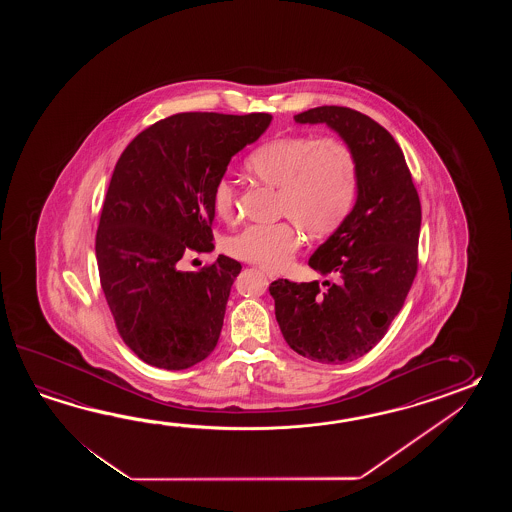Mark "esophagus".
Listing matches in <instances>:
<instances>
[{"label": "esophagus", "mask_w": 512, "mask_h": 512, "mask_svg": "<svg viewBox=\"0 0 512 512\" xmlns=\"http://www.w3.org/2000/svg\"><path fill=\"white\" fill-rule=\"evenodd\" d=\"M261 272H263V274H265L269 280H276V274H274V272L267 271V269H261Z\"/></svg>", "instance_id": "34e87169"}]
</instances>
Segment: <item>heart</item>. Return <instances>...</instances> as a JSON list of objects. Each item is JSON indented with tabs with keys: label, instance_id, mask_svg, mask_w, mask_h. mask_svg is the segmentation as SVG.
Returning a JSON list of instances; mask_svg holds the SVG:
<instances>
[{
	"label": "heart",
	"instance_id": "obj_1",
	"mask_svg": "<svg viewBox=\"0 0 512 512\" xmlns=\"http://www.w3.org/2000/svg\"><path fill=\"white\" fill-rule=\"evenodd\" d=\"M252 175L280 188L278 208L315 238L337 230L355 207L359 194V164L348 144L335 137L293 135L261 144L247 159ZM219 218L236 212V188L221 177L212 190ZM300 247V232L291 221L249 225L230 238L234 258L265 269L285 267Z\"/></svg>",
	"mask_w": 512,
	"mask_h": 512
}]
</instances>
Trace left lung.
<instances>
[{"mask_svg": "<svg viewBox=\"0 0 512 512\" xmlns=\"http://www.w3.org/2000/svg\"><path fill=\"white\" fill-rule=\"evenodd\" d=\"M326 124L359 164V194L346 221L309 258L335 283L269 285L283 338L298 355L344 364L366 355L401 311L417 272L421 203L403 150L392 135L355 109L320 106L294 115Z\"/></svg>", "mask_w": 512, "mask_h": 512, "instance_id": "left-lung-1", "label": "left lung"}]
</instances>
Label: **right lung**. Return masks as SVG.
Returning <instances> with one entry per match:
<instances>
[{
  "instance_id": "1",
  "label": "right lung",
  "mask_w": 512,
  "mask_h": 512,
  "mask_svg": "<svg viewBox=\"0 0 512 512\" xmlns=\"http://www.w3.org/2000/svg\"><path fill=\"white\" fill-rule=\"evenodd\" d=\"M271 120L269 113H177L120 155L95 251L120 337L146 364L186 370L216 348L240 261L219 254L208 267L181 271L179 260L214 251V185Z\"/></svg>"
}]
</instances>
